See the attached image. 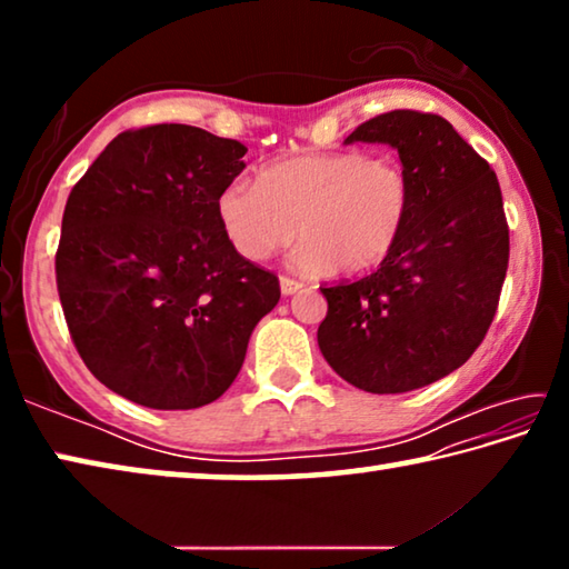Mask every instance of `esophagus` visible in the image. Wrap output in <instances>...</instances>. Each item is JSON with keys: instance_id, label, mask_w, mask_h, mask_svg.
Returning a JSON list of instances; mask_svg holds the SVG:
<instances>
[{"instance_id": "34e87169", "label": "esophagus", "mask_w": 569, "mask_h": 569, "mask_svg": "<svg viewBox=\"0 0 569 569\" xmlns=\"http://www.w3.org/2000/svg\"><path fill=\"white\" fill-rule=\"evenodd\" d=\"M303 288V283L301 281H296V278H291V276H281V291H283V296H291V293H298Z\"/></svg>"}]
</instances>
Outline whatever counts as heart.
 I'll return each mask as SVG.
<instances>
[{
  "label": "heart",
  "mask_w": 569,
  "mask_h": 569,
  "mask_svg": "<svg viewBox=\"0 0 569 569\" xmlns=\"http://www.w3.org/2000/svg\"><path fill=\"white\" fill-rule=\"evenodd\" d=\"M413 203L407 168L366 150L316 152L273 162L258 186L233 180L218 196L228 243L266 261L296 236V263L356 276L379 268L399 246Z\"/></svg>",
  "instance_id": "1"
}]
</instances>
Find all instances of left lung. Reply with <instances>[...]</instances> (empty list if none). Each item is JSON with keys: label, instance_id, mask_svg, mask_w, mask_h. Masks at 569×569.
Listing matches in <instances>:
<instances>
[{"label": "left lung", "instance_id": "obj_1", "mask_svg": "<svg viewBox=\"0 0 569 569\" xmlns=\"http://www.w3.org/2000/svg\"><path fill=\"white\" fill-rule=\"evenodd\" d=\"M389 142L413 186L393 253L359 281L321 286L319 349L341 379L401 393L459 369L492 326L509 263L495 170L435 112L391 110L346 142Z\"/></svg>", "mask_w": 569, "mask_h": 569}]
</instances>
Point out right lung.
<instances>
[{
	"label": "right lung",
	"instance_id": "right-lung-1",
	"mask_svg": "<svg viewBox=\"0 0 569 569\" xmlns=\"http://www.w3.org/2000/svg\"><path fill=\"white\" fill-rule=\"evenodd\" d=\"M248 148L192 124L120 132L74 182L54 256L67 329L92 377L150 409L223 397L273 271L228 243L218 196Z\"/></svg>",
	"mask_w": 569,
	"mask_h": 569
}]
</instances>
